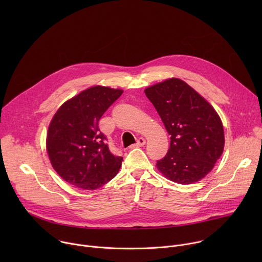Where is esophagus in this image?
I'll list each match as a JSON object with an SVG mask.
<instances>
[{
    "mask_svg": "<svg viewBox=\"0 0 262 262\" xmlns=\"http://www.w3.org/2000/svg\"><path fill=\"white\" fill-rule=\"evenodd\" d=\"M145 143H146V141H145V139H144V138H139V139H138V141H137V143H136V144H134V145H132V146H130V148H135V147H142V146H144V145H145Z\"/></svg>",
    "mask_w": 262,
    "mask_h": 262,
    "instance_id": "1",
    "label": "esophagus"
}]
</instances>
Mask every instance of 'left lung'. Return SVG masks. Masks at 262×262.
<instances>
[{"label": "left lung", "instance_id": "8db88e82", "mask_svg": "<svg viewBox=\"0 0 262 262\" xmlns=\"http://www.w3.org/2000/svg\"><path fill=\"white\" fill-rule=\"evenodd\" d=\"M170 137V148L158 161L169 180L191 184L205 177L223 154L225 138L220 116L198 92L172 78L145 89Z\"/></svg>", "mask_w": 262, "mask_h": 262}]
</instances>
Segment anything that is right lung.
Wrapping results in <instances>:
<instances>
[{"label": "right lung", "mask_w": 262, "mask_h": 262, "mask_svg": "<svg viewBox=\"0 0 262 262\" xmlns=\"http://www.w3.org/2000/svg\"><path fill=\"white\" fill-rule=\"evenodd\" d=\"M123 93L103 86L88 88L65 101L48 130L47 150L55 171L82 190H96L113 179L123 159L110 151L98 121Z\"/></svg>", "instance_id": "obj_1"}]
</instances>
